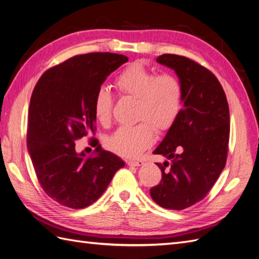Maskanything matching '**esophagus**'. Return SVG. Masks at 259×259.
Wrapping results in <instances>:
<instances>
[{
  "instance_id": "34e87169",
  "label": "esophagus",
  "mask_w": 259,
  "mask_h": 259,
  "mask_svg": "<svg viewBox=\"0 0 259 259\" xmlns=\"http://www.w3.org/2000/svg\"><path fill=\"white\" fill-rule=\"evenodd\" d=\"M126 164L128 166H140L144 164V160H127Z\"/></svg>"
}]
</instances>
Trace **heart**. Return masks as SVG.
Returning <instances> with one entry per match:
<instances>
[{
	"label": "heart",
	"instance_id": "b5f03b06",
	"mask_svg": "<svg viewBox=\"0 0 259 259\" xmlns=\"http://www.w3.org/2000/svg\"><path fill=\"white\" fill-rule=\"evenodd\" d=\"M114 88L121 96L136 98V120L142 122L117 128L108 147L124 158H136L153 144L155 130L167 131L175 123L183 107V85L174 74H158L142 64H132L117 74ZM93 109L101 125L110 124L113 97L107 89H98Z\"/></svg>",
	"mask_w": 259,
	"mask_h": 259
}]
</instances>
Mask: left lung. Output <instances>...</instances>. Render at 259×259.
I'll use <instances>...</instances> for the list:
<instances>
[{
	"mask_svg": "<svg viewBox=\"0 0 259 259\" xmlns=\"http://www.w3.org/2000/svg\"><path fill=\"white\" fill-rule=\"evenodd\" d=\"M156 61L175 70L184 108L153 151L170 162L156 163L162 179L150 195L160 206L180 210L204 199L226 165L229 106L215 74L199 62L174 54H163Z\"/></svg>",
	"mask_w": 259,
	"mask_h": 259,
	"instance_id": "obj_1",
	"label": "left lung"
}]
</instances>
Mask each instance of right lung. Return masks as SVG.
Instances as JSON below:
<instances>
[{"label":"right lung","instance_id":"right-lung-1","mask_svg":"<svg viewBox=\"0 0 259 259\" xmlns=\"http://www.w3.org/2000/svg\"><path fill=\"white\" fill-rule=\"evenodd\" d=\"M128 58L112 53L77 55L42 74L30 99L27 146L42 189L59 204L79 209L93 204L124 166L96 138L89 156L75 140L95 134V94Z\"/></svg>","mask_w":259,"mask_h":259}]
</instances>
